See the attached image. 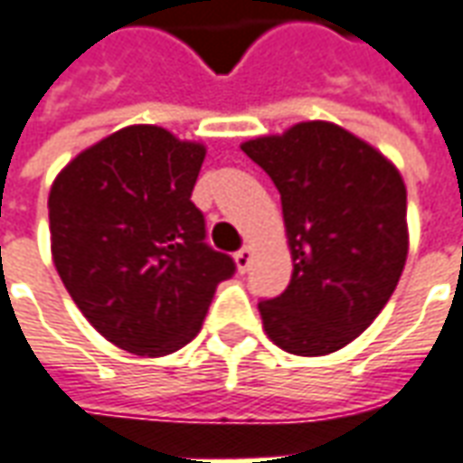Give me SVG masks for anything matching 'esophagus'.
I'll use <instances>...</instances> for the list:
<instances>
[{"label":"esophagus","mask_w":463,"mask_h":463,"mask_svg":"<svg viewBox=\"0 0 463 463\" xmlns=\"http://www.w3.org/2000/svg\"><path fill=\"white\" fill-rule=\"evenodd\" d=\"M250 260H252V248H250V245H245V248H241V250L235 252V265H238V270H241V272L248 270Z\"/></svg>","instance_id":"1"}]
</instances>
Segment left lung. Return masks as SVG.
<instances>
[{"label": "left lung", "instance_id": "left-lung-1", "mask_svg": "<svg viewBox=\"0 0 463 463\" xmlns=\"http://www.w3.org/2000/svg\"><path fill=\"white\" fill-rule=\"evenodd\" d=\"M241 148L280 191L292 252L290 285L258 302L262 327L290 354L337 352L374 322L404 270V181L377 148L327 121Z\"/></svg>", "mask_w": 463, "mask_h": 463}]
</instances>
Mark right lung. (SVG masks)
Listing matches in <instances>:
<instances>
[{
  "label": "right lung",
  "instance_id": "add662e5",
  "mask_svg": "<svg viewBox=\"0 0 463 463\" xmlns=\"http://www.w3.org/2000/svg\"><path fill=\"white\" fill-rule=\"evenodd\" d=\"M205 146L126 126L76 156L49 193L52 255L84 317L116 347L163 357L201 332L231 255L191 201Z\"/></svg>",
  "mask_w": 463,
  "mask_h": 463
}]
</instances>
